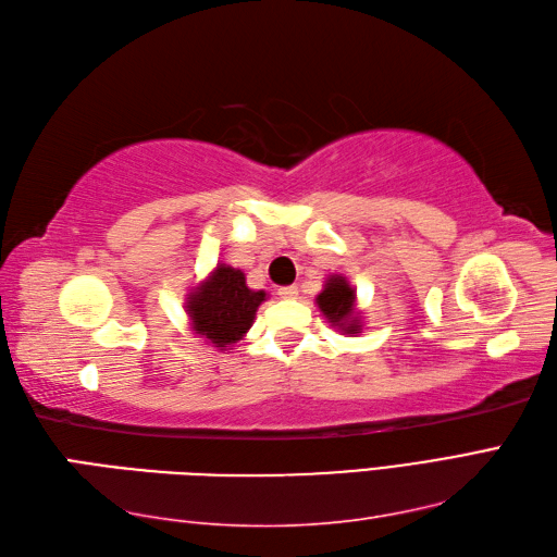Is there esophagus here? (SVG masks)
Here are the masks:
<instances>
[{"instance_id":"obj_1","label":"esophagus","mask_w":557,"mask_h":557,"mask_svg":"<svg viewBox=\"0 0 557 557\" xmlns=\"http://www.w3.org/2000/svg\"><path fill=\"white\" fill-rule=\"evenodd\" d=\"M278 297H283V300H293V297H297V288L295 286H281Z\"/></svg>"}]
</instances>
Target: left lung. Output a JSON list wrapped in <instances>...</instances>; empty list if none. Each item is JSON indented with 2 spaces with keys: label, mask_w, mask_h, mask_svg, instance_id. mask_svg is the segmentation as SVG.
<instances>
[{
  "label": "left lung",
  "mask_w": 557,
  "mask_h": 557,
  "mask_svg": "<svg viewBox=\"0 0 557 557\" xmlns=\"http://www.w3.org/2000/svg\"><path fill=\"white\" fill-rule=\"evenodd\" d=\"M357 293L349 286L345 276H331L325 281L323 290L317 295V305L321 314L329 319L333 329L343 331L345 335L361 333V317L355 309Z\"/></svg>",
  "instance_id": "left-lung-1"
}]
</instances>
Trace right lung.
Returning <instances> with one entry per match:
<instances>
[{
	"label": "right lung",
	"instance_id": "right-lung-1",
	"mask_svg": "<svg viewBox=\"0 0 557 557\" xmlns=\"http://www.w3.org/2000/svg\"><path fill=\"white\" fill-rule=\"evenodd\" d=\"M264 300L267 293L250 290L240 269L216 264L212 274L188 293L186 311L200 337L216 349H226L243 341Z\"/></svg>",
	"mask_w": 557,
	"mask_h": 557
}]
</instances>
